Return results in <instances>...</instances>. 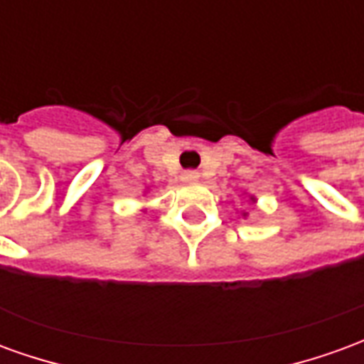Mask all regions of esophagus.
I'll return each instance as SVG.
<instances>
[{"instance_id":"1","label":"esophagus","mask_w":364,"mask_h":364,"mask_svg":"<svg viewBox=\"0 0 364 364\" xmlns=\"http://www.w3.org/2000/svg\"><path fill=\"white\" fill-rule=\"evenodd\" d=\"M181 179L183 181H197L198 179V173L197 171H183V175H181Z\"/></svg>"}]
</instances>
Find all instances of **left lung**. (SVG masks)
I'll list each match as a JSON object with an SVG mask.
<instances>
[{"instance_id":"obj_1","label":"left lung","mask_w":364,"mask_h":364,"mask_svg":"<svg viewBox=\"0 0 364 364\" xmlns=\"http://www.w3.org/2000/svg\"><path fill=\"white\" fill-rule=\"evenodd\" d=\"M250 200H252V203H255V200H257V198L253 197V195H250ZM242 216H244V218H245V216H247V213H242Z\"/></svg>"}]
</instances>
